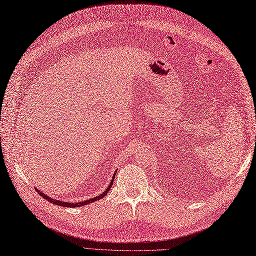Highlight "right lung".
I'll use <instances>...</instances> for the list:
<instances>
[{
	"mask_svg": "<svg viewBox=\"0 0 256 256\" xmlns=\"http://www.w3.org/2000/svg\"><path fill=\"white\" fill-rule=\"evenodd\" d=\"M116 172H117V170L114 172V176H112V180H111V182H110L109 186H108L106 189L102 194H100L98 196L94 197V198H90V199H88V200L80 201V202H76V204H74V202H64V201H62V200H57V199H55V198H52V197L46 195V194L42 193V192H40L36 186H35V190L38 192V194H40V196H42L44 199H46L48 201H50V202H52V204L60 206H66V208H78V206H86V204H92V202H94V201H98V200L102 199V197H104V196L108 194V192H109L110 189H111V186H112L113 182H114V178H115V176H116Z\"/></svg>",
	"mask_w": 256,
	"mask_h": 256,
	"instance_id": "obj_1",
	"label": "right lung"
}]
</instances>
